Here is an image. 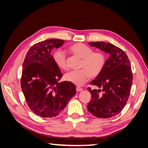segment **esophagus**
Here are the masks:
<instances>
[{"instance_id":"34e87169","label":"esophagus","mask_w":148,"mask_h":148,"mask_svg":"<svg viewBox=\"0 0 148 148\" xmlns=\"http://www.w3.org/2000/svg\"><path fill=\"white\" fill-rule=\"evenodd\" d=\"M76 90H77V92H79V91H83V89L82 88H80L79 86H77V88H76Z\"/></svg>"}]
</instances>
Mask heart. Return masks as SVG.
Instances as JSON below:
<instances>
[{
	"mask_svg": "<svg viewBox=\"0 0 148 148\" xmlns=\"http://www.w3.org/2000/svg\"><path fill=\"white\" fill-rule=\"evenodd\" d=\"M68 51L80 59L79 68L77 70L69 71L64 78L70 82L82 86L91 77H97L104 69L106 62V56L102 51H94L93 49L83 43H76L70 46ZM53 59L56 64L61 70H66V60L64 53L60 51H56L53 53Z\"/></svg>",
	"mask_w": 148,
	"mask_h": 148,
	"instance_id": "1",
	"label": "heart"
}]
</instances>
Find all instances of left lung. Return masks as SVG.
I'll return each instance as SVG.
<instances>
[{
	"instance_id": "8db88e82",
	"label": "left lung",
	"mask_w": 148,
	"mask_h": 148,
	"mask_svg": "<svg viewBox=\"0 0 148 148\" xmlns=\"http://www.w3.org/2000/svg\"><path fill=\"white\" fill-rule=\"evenodd\" d=\"M91 46L100 49L110 54L102 72L90 84L102 89L88 88L91 99L88 110L97 118L114 117L127 104L133 83V73L127 55L120 48L102 41L89 42Z\"/></svg>"
}]
</instances>
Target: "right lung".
Segmentation results:
<instances>
[{
  "label": "right lung",
  "mask_w": 148,
  "mask_h": 148,
  "mask_svg": "<svg viewBox=\"0 0 148 148\" xmlns=\"http://www.w3.org/2000/svg\"><path fill=\"white\" fill-rule=\"evenodd\" d=\"M65 41L50 39L34 44L25 57L21 77V87L29 109L44 118L60 114L76 94L71 82L58 83L62 73L51 54L53 48Z\"/></svg>",
  "instance_id": "obj_1"
}]
</instances>
